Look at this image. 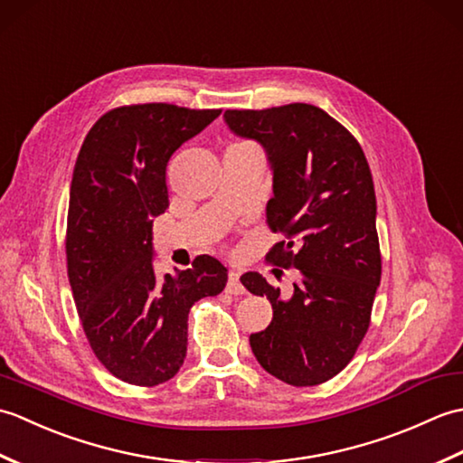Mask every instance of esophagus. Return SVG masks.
<instances>
[{
	"instance_id": "esophagus-1",
	"label": "esophagus",
	"mask_w": 463,
	"mask_h": 463,
	"mask_svg": "<svg viewBox=\"0 0 463 463\" xmlns=\"http://www.w3.org/2000/svg\"><path fill=\"white\" fill-rule=\"evenodd\" d=\"M226 290L231 294H244V287L241 284V274L237 270L229 272V282H226Z\"/></svg>"
}]
</instances>
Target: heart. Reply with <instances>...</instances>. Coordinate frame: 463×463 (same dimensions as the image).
I'll use <instances>...</instances> for the list:
<instances>
[{"label": "heart", "instance_id": "heart-1", "mask_svg": "<svg viewBox=\"0 0 463 463\" xmlns=\"http://www.w3.org/2000/svg\"><path fill=\"white\" fill-rule=\"evenodd\" d=\"M234 145H244V143H234Z\"/></svg>", "mask_w": 463, "mask_h": 463}]
</instances>
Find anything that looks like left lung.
I'll list each match as a JSON object with an SVG mask.
<instances>
[{
    "instance_id": "8db88e82",
    "label": "left lung",
    "mask_w": 463,
    "mask_h": 463,
    "mask_svg": "<svg viewBox=\"0 0 463 463\" xmlns=\"http://www.w3.org/2000/svg\"><path fill=\"white\" fill-rule=\"evenodd\" d=\"M232 133L257 139L272 166L267 224L282 241L267 260L297 269L290 298L259 272L241 282L272 304V320L250 334L260 366L290 386H318L348 366L366 336L380 287L376 193L360 143L320 107L226 109ZM282 272V270H280Z\"/></svg>"
}]
</instances>
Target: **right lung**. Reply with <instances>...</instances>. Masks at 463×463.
<instances>
[{"instance_id":"obj_1","label":"right lung","mask_w":463,"mask_h":463,"mask_svg":"<svg viewBox=\"0 0 463 463\" xmlns=\"http://www.w3.org/2000/svg\"><path fill=\"white\" fill-rule=\"evenodd\" d=\"M219 115L171 103L115 107L97 119L77 155L67 277L97 360L133 386H156L179 372L191 307L229 280L209 254L156 279L151 244L153 216L169 206L166 163Z\"/></svg>"}]
</instances>
